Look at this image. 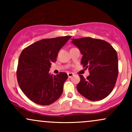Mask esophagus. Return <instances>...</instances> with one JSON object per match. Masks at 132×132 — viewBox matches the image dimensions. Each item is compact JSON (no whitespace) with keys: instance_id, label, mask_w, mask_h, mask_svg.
I'll return each instance as SVG.
<instances>
[{"instance_id":"1","label":"esophagus","mask_w":132,"mask_h":132,"mask_svg":"<svg viewBox=\"0 0 132 132\" xmlns=\"http://www.w3.org/2000/svg\"><path fill=\"white\" fill-rule=\"evenodd\" d=\"M72 76H74V74L73 73H72V72H68V78H71V77Z\"/></svg>"}]
</instances>
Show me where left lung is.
Here are the masks:
<instances>
[{
	"label": "left lung",
	"instance_id": "left-lung-1",
	"mask_svg": "<svg viewBox=\"0 0 132 132\" xmlns=\"http://www.w3.org/2000/svg\"><path fill=\"white\" fill-rule=\"evenodd\" d=\"M71 43L79 49L81 64L90 73L86 78L79 75L78 91L92 101L105 98L112 91L119 73L116 51L108 42L90 37L73 38Z\"/></svg>",
	"mask_w": 132,
	"mask_h": 132
}]
</instances>
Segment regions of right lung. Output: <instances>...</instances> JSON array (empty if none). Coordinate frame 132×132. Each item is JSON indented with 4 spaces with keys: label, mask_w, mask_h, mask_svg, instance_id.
Returning <instances> with one entry per match:
<instances>
[{
    "label": "right lung",
    "mask_w": 132,
    "mask_h": 132,
    "mask_svg": "<svg viewBox=\"0 0 132 132\" xmlns=\"http://www.w3.org/2000/svg\"><path fill=\"white\" fill-rule=\"evenodd\" d=\"M71 36L46 38L25 48L19 59L16 78L21 90L33 102L48 105L57 101L67 80L65 72L53 76L49 73L51 63Z\"/></svg>",
    "instance_id": "1"
}]
</instances>
